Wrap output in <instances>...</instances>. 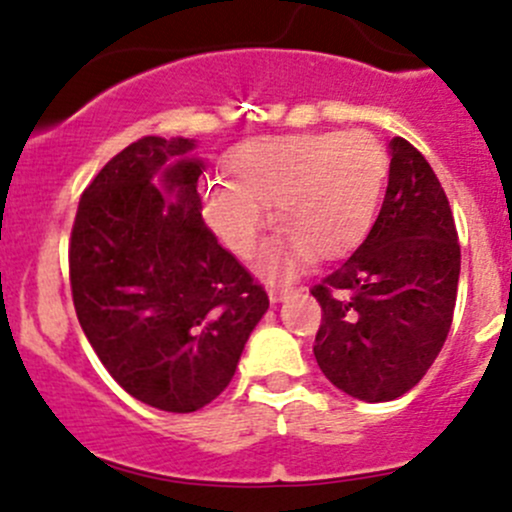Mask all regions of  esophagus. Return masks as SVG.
Here are the masks:
<instances>
[{
    "mask_svg": "<svg viewBox=\"0 0 512 512\" xmlns=\"http://www.w3.org/2000/svg\"><path fill=\"white\" fill-rule=\"evenodd\" d=\"M292 295H297V290H292V287H285V290H270V302L277 305V302H285L287 297Z\"/></svg>",
    "mask_w": 512,
    "mask_h": 512,
    "instance_id": "1",
    "label": "esophagus"
}]
</instances>
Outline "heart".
<instances>
[{"label":"heart","instance_id":"1","mask_svg":"<svg viewBox=\"0 0 512 512\" xmlns=\"http://www.w3.org/2000/svg\"><path fill=\"white\" fill-rule=\"evenodd\" d=\"M232 182L202 195V220L237 257H252L275 205L280 237L257 272L290 280L312 257L340 260L372 230L388 180V152L367 132H305L245 142L230 155Z\"/></svg>","mask_w":512,"mask_h":512}]
</instances>
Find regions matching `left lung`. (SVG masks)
Listing matches in <instances>:
<instances>
[{
  "instance_id": "1",
  "label": "left lung",
  "mask_w": 512,
  "mask_h": 512,
  "mask_svg": "<svg viewBox=\"0 0 512 512\" xmlns=\"http://www.w3.org/2000/svg\"><path fill=\"white\" fill-rule=\"evenodd\" d=\"M388 190L355 255L312 290L315 360L342 393L388 403L413 390L453 322L460 245L433 167L403 137L388 145Z\"/></svg>"
}]
</instances>
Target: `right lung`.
Returning a JSON list of instances; mask_svg holds the SVG:
<instances>
[{"instance_id":"add662e5","label":"right lung","mask_w":512,"mask_h":512,"mask_svg":"<svg viewBox=\"0 0 512 512\" xmlns=\"http://www.w3.org/2000/svg\"><path fill=\"white\" fill-rule=\"evenodd\" d=\"M187 137H142L79 200L69 280L79 325L132 398L195 413L230 385L270 307L202 220L205 160Z\"/></svg>"}]
</instances>
